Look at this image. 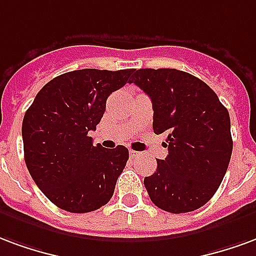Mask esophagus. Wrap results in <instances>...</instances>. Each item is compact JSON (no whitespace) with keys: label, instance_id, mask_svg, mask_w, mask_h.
I'll use <instances>...</instances> for the list:
<instances>
[{"label":"esophagus","instance_id":"1","mask_svg":"<svg viewBox=\"0 0 256 256\" xmlns=\"http://www.w3.org/2000/svg\"><path fill=\"white\" fill-rule=\"evenodd\" d=\"M130 156H140L142 152H138V151H134V150H130Z\"/></svg>","mask_w":256,"mask_h":256}]
</instances>
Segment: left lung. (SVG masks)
Instances as JSON below:
<instances>
[{"mask_svg":"<svg viewBox=\"0 0 256 256\" xmlns=\"http://www.w3.org/2000/svg\"><path fill=\"white\" fill-rule=\"evenodd\" d=\"M130 83L152 102V130L168 134V156L144 178L156 207L174 214L206 204L222 182L232 156L230 118L217 94L177 69H134Z\"/></svg>","mask_w":256,"mask_h":256,"instance_id":"1","label":"left lung"}]
</instances>
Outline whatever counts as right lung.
Wrapping results in <instances>:
<instances>
[{
  "label": "right lung",
  "instance_id": "1",
  "mask_svg": "<svg viewBox=\"0 0 256 256\" xmlns=\"http://www.w3.org/2000/svg\"><path fill=\"white\" fill-rule=\"evenodd\" d=\"M132 69H80L60 74L39 91L23 118L24 160L35 184L56 206L90 212L113 196L128 148L105 150L88 136L106 100L130 83Z\"/></svg>",
  "mask_w": 256,
  "mask_h": 256
}]
</instances>
